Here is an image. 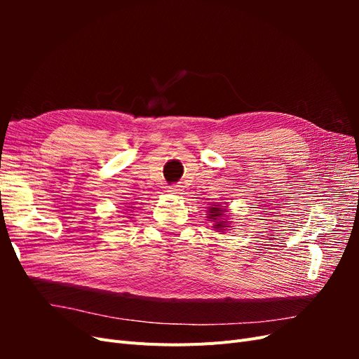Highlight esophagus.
<instances>
[{"label":"esophagus","mask_w":359,"mask_h":359,"mask_svg":"<svg viewBox=\"0 0 359 359\" xmlns=\"http://www.w3.org/2000/svg\"><path fill=\"white\" fill-rule=\"evenodd\" d=\"M168 191L170 194H180L182 191V186H177V184H173V186H169Z\"/></svg>","instance_id":"1"}]
</instances>
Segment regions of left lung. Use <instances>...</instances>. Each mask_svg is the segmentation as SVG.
<instances>
[{
	"label": "left lung",
	"mask_w": 359,
	"mask_h": 359,
	"mask_svg": "<svg viewBox=\"0 0 359 359\" xmlns=\"http://www.w3.org/2000/svg\"><path fill=\"white\" fill-rule=\"evenodd\" d=\"M224 212H226V208H222V206L217 203L214 206H210V211H208V219H211L210 222H214V231L215 232H223L224 229H227V227H231L229 223L226 222L224 219Z\"/></svg>",
	"instance_id": "8db88e82"
}]
</instances>
